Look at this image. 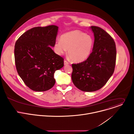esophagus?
Returning <instances> with one entry per match:
<instances>
[{"label":"esophagus","instance_id":"obj_1","mask_svg":"<svg viewBox=\"0 0 134 134\" xmlns=\"http://www.w3.org/2000/svg\"><path fill=\"white\" fill-rule=\"evenodd\" d=\"M64 64L65 65H68L69 64V63L66 61H64Z\"/></svg>","mask_w":134,"mask_h":134}]
</instances>
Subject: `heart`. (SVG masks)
Masks as SVG:
<instances>
[{
  "label": "heart",
  "mask_w": 134,
  "mask_h": 134,
  "mask_svg": "<svg viewBox=\"0 0 134 134\" xmlns=\"http://www.w3.org/2000/svg\"><path fill=\"white\" fill-rule=\"evenodd\" d=\"M94 45L92 37L79 31L74 30L63 34L60 40L56 41L54 49L56 53L62 55L68 50V56L73 61L80 63L90 56Z\"/></svg>",
  "instance_id": "b5f03b06"
}]
</instances>
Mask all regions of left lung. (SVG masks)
<instances>
[{"mask_svg":"<svg viewBox=\"0 0 134 134\" xmlns=\"http://www.w3.org/2000/svg\"><path fill=\"white\" fill-rule=\"evenodd\" d=\"M94 35L93 52L86 61L72 64L73 84L83 92L96 91L113 75L116 61L115 43L112 37L98 26H92Z\"/></svg>","mask_w":134,"mask_h":134,"instance_id":"1","label":"left lung"}]
</instances>
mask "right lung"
<instances>
[{
    "label": "right lung",
    "mask_w": 134,
    "mask_h": 134,
    "mask_svg": "<svg viewBox=\"0 0 134 134\" xmlns=\"http://www.w3.org/2000/svg\"><path fill=\"white\" fill-rule=\"evenodd\" d=\"M58 27H35L22 35L15 44V62L18 73L31 90L46 91L55 83V72L64 66V59L55 54Z\"/></svg>",
    "instance_id": "1"
}]
</instances>
